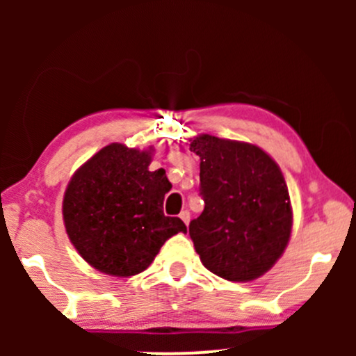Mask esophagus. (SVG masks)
<instances>
[{
  "instance_id": "34e87169",
  "label": "esophagus",
  "mask_w": 356,
  "mask_h": 356,
  "mask_svg": "<svg viewBox=\"0 0 356 356\" xmlns=\"http://www.w3.org/2000/svg\"><path fill=\"white\" fill-rule=\"evenodd\" d=\"M179 218L184 220V224H186V226H189V220H191V212L189 211H182L181 214H179Z\"/></svg>"
}]
</instances>
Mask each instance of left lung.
<instances>
[{
	"label": "left lung",
	"mask_w": 356,
	"mask_h": 356,
	"mask_svg": "<svg viewBox=\"0 0 356 356\" xmlns=\"http://www.w3.org/2000/svg\"><path fill=\"white\" fill-rule=\"evenodd\" d=\"M201 157L204 211L189 224L202 264L229 281L269 271L288 246L293 212L280 167L259 147L209 134L191 140Z\"/></svg>",
	"instance_id": "obj_1"
}]
</instances>
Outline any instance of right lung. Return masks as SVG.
Listing matches in <instances>:
<instances>
[{"label": "right lung", "instance_id": "right-lung-1", "mask_svg": "<svg viewBox=\"0 0 356 356\" xmlns=\"http://www.w3.org/2000/svg\"><path fill=\"white\" fill-rule=\"evenodd\" d=\"M152 149L110 144L73 174L63 197L67 234L99 271L129 277L150 266L162 244L187 227L164 214L172 184L165 170L150 172Z\"/></svg>", "mask_w": 356, "mask_h": 356}]
</instances>
